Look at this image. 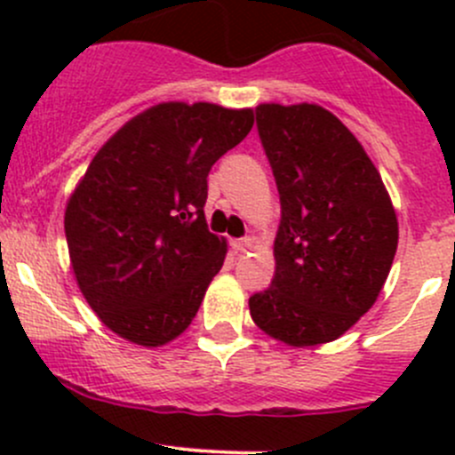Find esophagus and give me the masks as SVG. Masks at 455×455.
Masks as SVG:
<instances>
[{"label":"esophagus","instance_id":"34e87169","mask_svg":"<svg viewBox=\"0 0 455 455\" xmlns=\"http://www.w3.org/2000/svg\"><path fill=\"white\" fill-rule=\"evenodd\" d=\"M233 249H235L237 253H246V251L253 249V240H251V237H242V240H233Z\"/></svg>","mask_w":455,"mask_h":455}]
</instances>
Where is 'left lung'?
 <instances>
[{
	"mask_svg": "<svg viewBox=\"0 0 455 455\" xmlns=\"http://www.w3.org/2000/svg\"><path fill=\"white\" fill-rule=\"evenodd\" d=\"M277 182L275 277L249 299L255 325L292 347L346 334L374 306L398 246L379 169L332 112L315 103L255 108Z\"/></svg>",
	"mask_w": 455,
	"mask_h": 455,
	"instance_id": "8db88e82",
	"label": "left lung"
}]
</instances>
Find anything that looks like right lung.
Listing matches in <instances>:
<instances>
[{
	"mask_svg": "<svg viewBox=\"0 0 455 455\" xmlns=\"http://www.w3.org/2000/svg\"><path fill=\"white\" fill-rule=\"evenodd\" d=\"M251 127V108L158 103L96 151L72 191L63 224L76 283L125 341L160 347L194 321L227 257L206 228V176Z\"/></svg>",
	"mask_w": 455,
	"mask_h": 455,
	"instance_id": "right-lung-1",
	"label": "right lung"
}]
</instances>
